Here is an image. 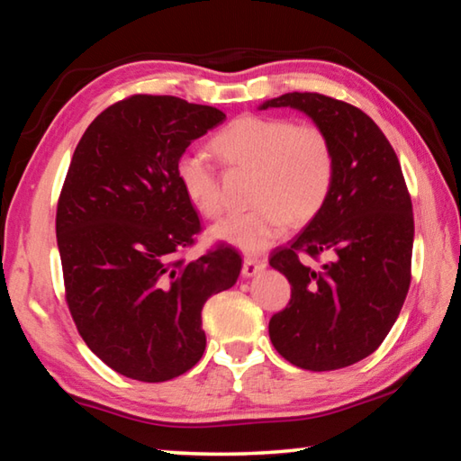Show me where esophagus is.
Here are the masks:
<instances>
[{
	"mask_svg": "<svg viewBox=\"0 0 461 461\" xmlns=\"http://www.w3.org/2000/svg\"><path fill=\"white\" fill-rule=\"evenodd\" d=\"M267 268V260L264 258H244V264H241V275L246 278L256 276L258 272Z\"/></svg>",
	"mask_w": 461,
	"mask_h": 461,
	"instance_id": "1",
	"label": "esophagus"
}]
</instances>
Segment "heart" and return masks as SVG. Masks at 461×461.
<instances>
[{"label": "heart", "instance_id": "heart-1", "mask_svg": "<svg viewBox=\"0 0 461 461\" xmlns=\"http://www.w3.org/2000/svg\"><path fill=\"white\" fill-rule=\"evenodd\" d=\"M212 148L225 165L252 168L256 175V205L223 217L212 228L215 241L241 252H262L283 236L291 221H311L331 193L335 152L330 136L315 123L240 115L213 138ZM175 175L197 212L207 217L221 213L220 178L205 154L185 152L176 160Z\"/></svg>", "mask_w": 461, "mask_h": 461}]
</instances>
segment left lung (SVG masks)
I'll use <instances>...</instances> for the list:
<instances>
[{
	"label": "left lung",
	"mask_w": 461,
	"mask_h": 461,
	"mask_svg": "<svg viewBox=\"0 0 461 461\" xmlns=\"http://www.w3.org/2000/svg\"><path fill=\"white\" fill-rule=\"evenodd\" d=\"M291 107L325 130L335 152L330 197L270 267L291 283L288 307L270 319L276 352L313 372L339 370L376 349L411 285L415 223L393 146L362 109L319 93H285L260 109ZM328 260L311 269L298 252Z\"/></svg>",
	"instance_id": "1"
}]
</instances>
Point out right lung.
<instances>
[{
  "mask_svg": "<svg viewBox=\"0 0 461 461\" xmlns=\"http://www.w3.org/2000/svg\"><path fill=\"white\" fill-rule=\"evenodd\" d=\"M225 120L209 105L134 95L101 112L77 144L57 209L67 303L99 360L165 382L205 352L201 311L240 276L233 248L176 258L201 230L176 160Z\"/></svg>",
  "mask_w": 461,
  "mask_h": 461,
  "instance_id": "right-lung-1",
  "label": "right lung"
}]
</instances>
